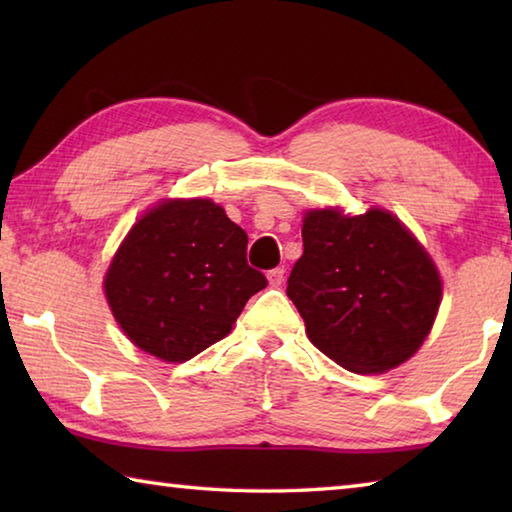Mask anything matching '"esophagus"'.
I'll return each instance as SVG.
<instances>
[{
    "mask_svg": "<svg viewBox=\"0 0 512 512\" xmlns=\"http://www.w3.org/2000/svg\"><path fill=\"white\" fill-rule=\"evenodd\" d=\"M266 277H268V284H271V287H282L284 268H273V271L266 273Z\"/></svg>",
    "mask_w": 512,
    "mask_h": 512,
    "instance_id": "obj_1",
    "label": "esophagus"
}]
</instances>
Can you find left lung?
<instances>
[{
	"label": "left lung",
	"mask_w": 512,
	"mask_h": 512,
	"mask_svg": "<svg viewBox=\"0 0 512 512\" xmlns=\"http://www.w3.org/2000/svg\"><path fill=\"white\" fill-rule=\"evenodd\" d=\"M302 246L287 296L320 352L350 372H386L418 352L443 282L397 216L379 207L359 216L309 210Z\"/></svg>",
	"instance_id": "left-lung-1"
}]
</instances>
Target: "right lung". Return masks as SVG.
Instances as JSON below:
<instances>
[{"label": "right lung", "mask_w": 512, "mask_h": 512, "mask_svg": "<svg viewBox=\"0 0 512 512\" xmlns=\"http://www.w3.org/2000/svg\"><path fill=\"white\" fill-rule=\"evenodd\" d=\"M248 237L210 198H176L137 221L103 280L112 316L137 348L183 363L230 334L266 287Z\"/></svg>", "instance_id": "1"}]
</instances>
